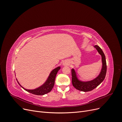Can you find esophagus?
Wrapping results in <instances>:
<instances>
[{"mask_svg": "<svg viewBox=\"0 0 122 122\" xmlns=\"http://www.w3.org/2000/svg\"><path fill=\"white\" fill-rule=\"evenodd\" d=\"M68 64H68V62L66 61H64L63 63H62V65H63V66H66V65H68Z\"/></svg>", "mask_w": 122, "mask_h": 122, "instance_id": "esophagus-1", "label": "esophagus"}]
</instances>
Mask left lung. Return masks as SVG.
Instances as JSON below:
<instances>
[{"label": "left lung", "instance_id": "1", "mask_svg": "<svg viewBox=\"0 0 122 122\" xmlns=\"http://www.w3.org/2000/svg\"><path fill=\"white\" fill-rule=\"evenodd\" d=\"M94 47L97 50L99 54L101 56L102 66L99 75L92 80L83 81L78 78L74 69L73 68L71 69L72 82L73 86L76 89L80 91L86 92L94 90L104 80L106 76L107 66L105 55L99 46L95 45Z\"/></svg>", "mask_w": 122, "mask_h": 122}]
</instances>
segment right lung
<instances>
[{"label": "right lung", "instance_id": "add662e5", "mask_svg": "<svg viewBox=\"0 0 122 122\" xmlns=\"http://www.w3.org/2000/svg\"><path fill=\"white\" fill-rule=\"evenodd\" d=\"M60 69L61 67L60 66H58V67L53 69L50 73V74L48 77L47 80L46 81V82L43 85H42V86H40L37 88H35V89H26V88H24L21 86L19 83V82H18V81L17 79L16 80L18 84L20 85V86L21 87H22L26 91L36 95H44L49 93V92L52 90L54 85L55 77H56L57 72L60 70Z\"/></svg>", "mask_w": 122, "mask_h": 122}]
</instances>
